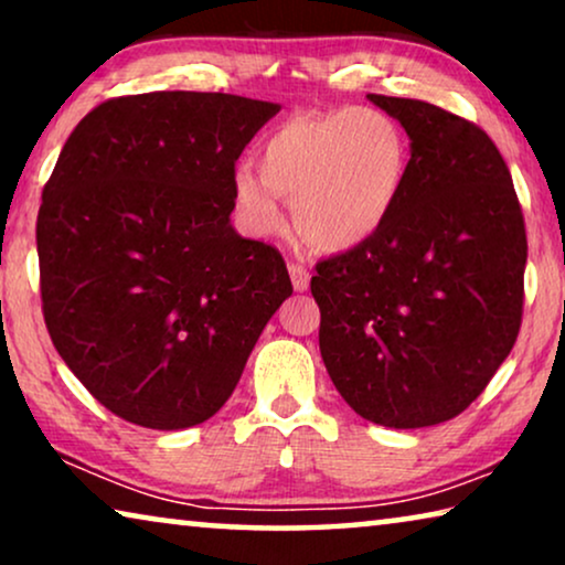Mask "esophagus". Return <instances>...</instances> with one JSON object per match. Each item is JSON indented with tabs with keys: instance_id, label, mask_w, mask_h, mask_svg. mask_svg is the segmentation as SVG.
I'll return each instance as SVG.
<instances>
[{
	"instance_id": "esophagus-1",
	"label": "esophagus",
	"mask_w": 565,
	"mask_h": 565,
	"mask_svg": "<svg viewBox=\"0 0 565 565\" xmlns=\"http://www.w3.org/2000/svg\"><path fill=\"white\" fill-rule=\"evenodd\" d=\"M288 273H290L292 288H296V290H308V282H311V273H308V269L300 265V262H290Z\"/></svg>"
}]
</instances>
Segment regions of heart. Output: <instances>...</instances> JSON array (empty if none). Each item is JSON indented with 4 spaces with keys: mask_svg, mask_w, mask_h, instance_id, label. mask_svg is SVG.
Here are the masks:
<instances>
[{
    "mask_svg": "<svg viewBox=\"0 0 565 565\" xmlns=\"http://www.w3.org/2000/svg\"><path fill=\"white\" fill-rule=\"evenodd\" d=\"M259 174L236 169L234 198L254 234L282 228V200L303 242L344 252L375 236L396 211L412 174V141L377 107L296 113L257 146Z\"/></svg>",
    "mask_w": 565,
    "mask_h": 565,
    "instance_id": "1",
    "label": "heart"
}]
</instances>
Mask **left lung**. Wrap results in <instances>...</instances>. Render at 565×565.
Returning a JSON list of instances; mask_svg holds the SVG:
<instances>
[{"instance_id": "1", "label": "left lung", "mask_w": 565, "mask_h": 565, "mask_svg": "<svg viewBox=\"0 0 565 565\" xmlns=\"http://www.w3.org/2000/svg\"><path fill=\"white\" fill-rule=\"evenodd\" d=\"M412 138L385 226L311 277L323 365L362 419L431 427L481 396L522 327L527 231L483 128L443 107L367 95Z\"/></svg>"}]
</instances>
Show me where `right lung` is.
Returning <instances> with one entry per match:
<instances>
[{"mask_svg": "<svg viewBox=\"0 0 565 565\" xmlns=\"http://www.w3.org/2000/svg\"><path fill=\"white\" fill-rule=\"evenodd\" d=\"M277 110L149 92L105 99L66 138L35 223L43 319L68 370L120 419H211L292 292L282 254L228 223L236 159Z\"/></svg>", "mask_w": 565, "mask_h": 565, "instance_id": "1", "label": "right lung"}]
</instances>
